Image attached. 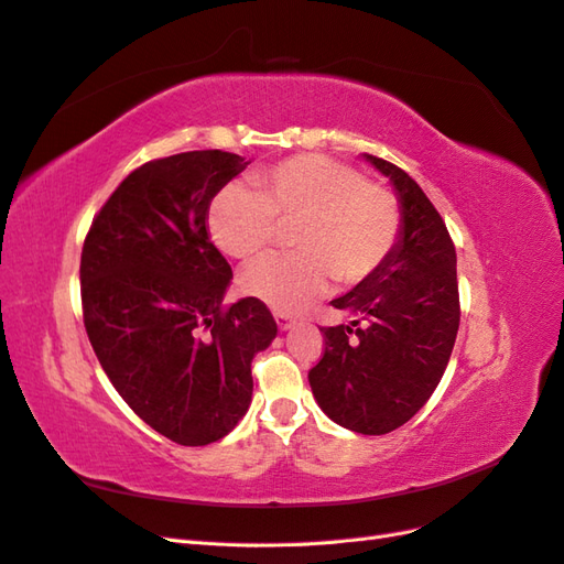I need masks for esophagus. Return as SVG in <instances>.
<instances>
[{"label":"esophagus","instance_id":"1","mask_svg":"<svg viewBox=\"0 0 564 564\" xmlns=\"http://www.w3.org/2000/svg\"><path fill=\"white\" fill-rule=\"evenodd\" d=\"M275 319H278V327H280V332H289L294 327V319L289 317V315H284V313H275Z\"/></svg>","mask_w":564,"mask_h":564}]
</instances>
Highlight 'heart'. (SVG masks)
<instances>
[{"label":"heart","mask_w":564,"mask_h":564,"mask_svg":"<svg viewBox=\"0 0 564 564\" xmlns=\"http://www.w3.org/2000/svg\"><path fill=\"white\" fill-rule=\"evenodd\" d=\"M209 235L249 261L289 228L292 253L268 256L240 275V289L272 311L299 313L332 278L355 286L377 272L400 237L398 202L357 169L324 155H296L253 176V191L226 185L209 207Z\"/></svg>","instance_id":"heart-1"}]
</instances>
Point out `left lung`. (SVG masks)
Returning <instances> with one entry per match:
<instances>
[{
    "label": "left lung",
    "instance_id": "left-lung-1",
    "mask_svg": "<svg viewBox=\"0 0 564 564\" xmlns=\"http://www.w3.org/2000/svg\"><path fill=\"white\" fill-rule=\"evenodd\" d=\"M365 160L395 187L400 237L369 280L332 301L350 324L319 329L324 355L308 381L334 423L386 435L429 402L447 369L460 319L456 249L412 176L381 158Z\"/></svg>",
    "mask_w": 564,
    "mask_h": 564
}]
</instances>
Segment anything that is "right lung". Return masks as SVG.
I'll return each mask as SVG.
<instances>
[{
	"mask_svg": "<svg viewBox=\"0 0 564 564\" xmlns=\"http://www.w3.org/2000/svg\"><path fill=\"white\" fill-rule=\"evenodd\" d=\"M245 158L193 150L145 162L100 207L82 249V313L122 400L183 447L226 437L251 402V360L278 336L265 303L224 305L232 280L207 232Z\"/></svg>",
	"mask_w": 564,
	"mask_h": 564,
	"instance_id": "right-lung-1",
	"label": "right lung"
}]
</instances>
